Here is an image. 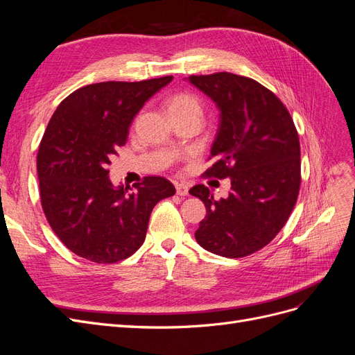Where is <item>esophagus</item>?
<instances>
[{"instance_id":"esophagus-1","label":"esophagus","mask_w":355,"mask_h":355,"mask_svg":"<svg viewBox=\"0 0 355 355\" xmlns=\"http://www.w3.org/2000/svg\"><path fill=\"white\" fill-rule=\"evenodd\" d=\"M188 191H189V188H188L185 184H176V192H178V196L185 197V196H188Z\"/></svg>"}]
</instances>
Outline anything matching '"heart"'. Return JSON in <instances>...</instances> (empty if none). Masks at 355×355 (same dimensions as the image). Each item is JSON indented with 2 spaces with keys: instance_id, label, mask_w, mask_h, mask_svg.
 <instances>
[{
  "instance_id": "b5f03b06",
  "label": "heart",
  "mask_w": 355,
  "mask_h": 355,
  "mask_svg": "<svg viewBox=\"0 0 355 355\" xmlns=\"http://www.w3.org/2000/svg\"><path fill=\"white\" fill-rule=\"evenodd\" d=\"M170 116L175 115H197L201 116L202 105L197 94L180 92L171 96L167 102Z\"/></svg>"
}]
</instances>
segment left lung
<instances>
[{"mask_svg":"<svg viewBox=\"0 0 355 355\" xmlns=\"http://www.w3.org/2000/svg\"><path fill=\"white\" fill-rule=\"evenodd\" d=\"M220 111L202 176L231 179L228 198L214 200L196 185L207 214L196 231L197 243L214 254L244 257L270 244L292 213L300 188V145L284 103L257 81L231 72L191 75Z\"/></svg>","mask_w":355,"mask_h":355,"instance_id":"1","label":"left lung"}]
</instances>
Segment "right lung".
<instances>
[{
    "label": "right lung",
    "mask_w": 355,
    "mask_h": 355,
    "mask_svg": "<svg viewBox=\"0 0 355 355\" xmlns=\"http://www.w3.org/2000/svg\"><path fill=\"white\" fill-rule=\"evenodd\" d=\"M173 77L106 81L75 90L50 118L37 155L41 206L68 249L96 263H116L142 245L155 204L171 182L146 176L114 188L108 166L145 102Z\"/></svg>",
    "instance_id": "add662e5"
}]
</instances>
